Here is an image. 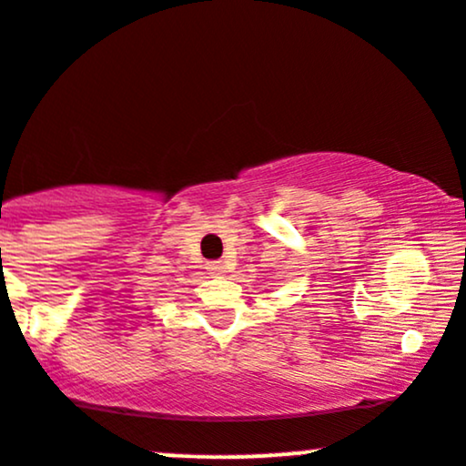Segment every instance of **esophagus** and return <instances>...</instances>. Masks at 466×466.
<instances>
[{"instance_id":"1","label":"esophagus","mask_w":466,"mask_h":466,"mask_svg":"<svg viewBox=\"0 0 466 466\" xmlns=\"http://www.w3.org/2000/svg\"><path fill=\"white\" fill-rule=\"evenodd\" d=\"M206 269H208V274H210V276L221 278V276H226L228 267H226V263H221V260H215V263H208Z\"/></svg>"}]
</instances>
